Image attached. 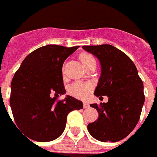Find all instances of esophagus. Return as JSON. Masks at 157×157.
I'll return each instance as SVG.
<instances>
[{
	"label": "esophagus",
	"mask_w": 157,
	"mask_h": 157,
	"mask_svg": "<svg viewBox=\"0 0 157 157\" xmlns=\"http://www.w3.org/2000/svg\"><path fill=\"white\" fill-rule=\"evenodd\" d=\"M89 107H90V105H89L88 102H86V101L83 102V108H84V109H87V108Z\"/></svg>",
	"instance_id": "34e87169"
}]
</instances>
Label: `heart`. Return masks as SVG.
I'll use <instances>...</instances> for the list:
<instances>
[{"instance_id": "obj_1", "label": "heart", "mask_w": 157, "mask_h": 157, "mask_svg": "<svg viewBox=\"0 0 157 157\" xmlns=\"http://www.w3.org/2000/svg\"><path fill=\"white\" fill-rule=\"evenodd\" d=\"M80 61H82V65L85 66H88L91 63H96V60L94 57L90 53L82 52L79 56ZM92 86L90 83L77 82L73 83L70 87V92L73 96L79 99H85L89 95Z\"/></svg>"}]
</instances>
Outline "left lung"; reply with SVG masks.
<instances>
[{
	"instance_id": "left-lung-1",
	"label": "left lung",
	"mask_w": 157,
	"mask_h": 157,
	"mask_svg": "<svg viewBox=\"0 0 157 157\" xmlns=\"http://www.w3.org/2000/svg\"><path fill=\"white\" fill-rule=\"evenodd\" d=\"M99 59L101 75L94 95L107 96V103L91 104L98 119L87 125L90 135L101 142H117L132 131L140 120L145 96L143 81L131 59L113 45L83 46Z\"/></svg>"
}]
</instances>
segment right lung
<instances>
[{
    "label": "right lung",
    "mask_w": 157,
    "mask_h": 157,
    "mask_svg": "<svg viewBox=\"0 0 157 157\" xmlns=\"http://www.w3.org/2000/svg\"><path fill=\"white\" fill-rule=\"evenodd\" d=\"M78 48L56 44L39 48L23 60L13 75L11 109L17 127L31 140H56L66 128L69 113L82 109V101L71 96L57 100L66 93L62 78L64 61Z\"/></svg>",
    "instance_id": "1"
}]
</instances>
